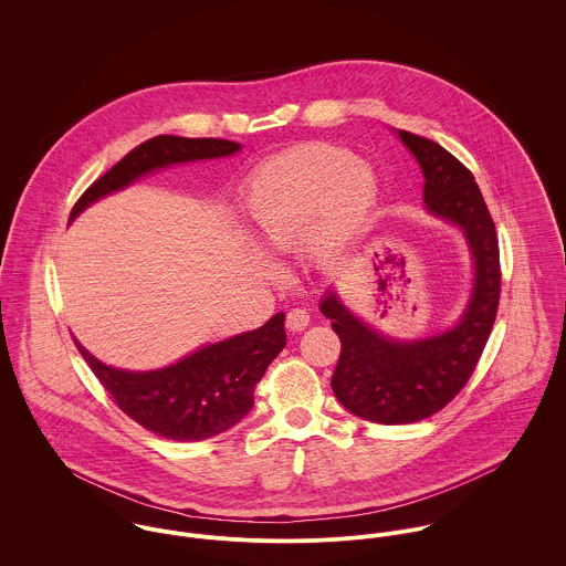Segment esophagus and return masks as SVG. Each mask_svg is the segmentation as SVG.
I'll use <instances>...</instances> for the list:
<instances>
[{"label":"esophagus","instance_id":"esophagus-1","mask_svg":"<svg viewBox=\"0 0 566 566\" xmlns=\"http://www.w3.org/2000/svg\"><path fill=\"white\" fill-rule=\"evenodd\" d=\"M285 326L290 328V331H305L307 326H310V314L305 312V310H292V312H287V316H285Z\"/></svg>","mask_w":566,"mask_h":566}]
</instances>
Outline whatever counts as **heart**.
<instances>
[{"instance_id":"1","label":"heart","mask_w":566,"mask_h":566,"mask_svg":"<svg viewBox=\"0 0 566 566\" xmlns=\"http://www.w3.org/2000/svg\"><path fill=\"white\" fill-rule=\"evenodd\" d=\"M379 198L375 171L344 148L305 144L261 163L243 187V218L254 240L276 252L305 242L333 261L368 224Z\"/></svg>"}]
</instances>
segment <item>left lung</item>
Segmentation results:
<instances>
[{"mask_svg": "<svg viewBox=\"0 0 566 566\" xmlns=\"http://www.w3.org/2000/svg\"><path fill=\"white\" fill-rule=\"evenodd\" d=\"M399 137L420 163L427 209L467 233L475 290L455 328L416 342L386 339L359 323L335 294L324 298L321 312L342 344L331 379L335 399L381 424L418 422L460 395L484 353L501 296L499 240L475 176L436 142L407 130Z\"/></svg>", "mask_w": 566, "mask_h": 566, "instance_id": "8db88e82", "label": "left lung"}]
</instances>
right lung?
Listing matches in <instances>:
<instances>
[{"instance_id": "add662e5", "label": "right lung", "mask_w": 566, "mask_h": 566, "mask_svg": "<svg viewBox=\"0 0 566 566\" xmlns=\"http://www.w3.org/2000/svg\"><path fill=\"white\" fill-rule=\"evenodd\" d=\"M240 144L227 139H189L159 135L115 163L78 198L70 220L97 198L130 185L142 174L169 163L229 157ZM285 314L254 331L211 344L182 361L155 370L128 373L108 368L76 342L84 361L115 405L148 431L191 442L218 436L240 422L254 403V386L285 346Z\"/></svg>"}]
</instances>
